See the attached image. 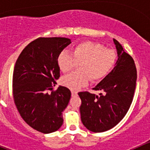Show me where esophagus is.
I'll list each match as a JSON object with an SVG mask.
<instances>
[{
  "label": "esophagus",
  "mask_w": 150,
  "mask_h": 150,
  "mask_svg": "<svg viewBox=\"0 0 150 150\" xmlns=\"http://www.w3.org/2000/svg\"><path fill=\"white\" fill-rule=\"evenodd\" d=\"M71 95H72L73 97L77 96V91H71Z\"/></svg>",
  "instance_id": "1"
}]
</instances>
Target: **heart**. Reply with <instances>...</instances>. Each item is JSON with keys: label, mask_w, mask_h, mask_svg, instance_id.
<instances>
[{"label": "heart", "mask_w": 150, "mask_h": 150, "mask_svg": "<svg viewBox=\"0 0 150 150\" xmlns=\"http://www.w3.org/2000/svg\"><path fill=\"white\" fill-rule=\"evenodd\" d=\"M116 55L114 51L104 48L99 43L84 41L74 46L71 55L62 52L57 59V64L61 71H71L78 64L79 71L63 76L61 83L64 86L77 90L91 81L103 79L114 66Z\"/></svg>", "instance_id": "heart-1"}]
</instances>
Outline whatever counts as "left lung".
Listing matches in <instances>:
<instances>
[{
	"label": "left lung",
	"mask_w": 150,
	"mask_h": 150,
	"mask_svg": "<svg viewBox=\"0 0 150 150\" xmlns=\"http://www.w3.org/2000/svg\"><path fill=\"white\" fill-rule=\"evenodd\" d=\"M113 43L118 56L114 68L93 88L103 94L78 93L82 100L79 107L82 122L92 132H104L116 126L133 100L137 80L134 62L116 40L113 39Z\"/></svg>",
	"instance_id": "obj_1"
}]
</instances>
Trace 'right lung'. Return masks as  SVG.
Listing matches in <instances>:
<instances>
[{"label": "right lung", "mask_w": 150, "mask_h": 150, "mask_svg": "<svg viewBox=\"0 0 150 150\" xmlns=\"http://www.w3.org/2000/svg\"><path fill=\"white\" fill-rule=\"evenodd\" d=\"M71 41L65 38H40L29 43L18 56L13 71L14 102L22 118L38 132H56L63 124L62 112L71 98L67 88L59 86L57 59Z\"/></svg>", "instance_id": "add662e5"}]
</instances>
